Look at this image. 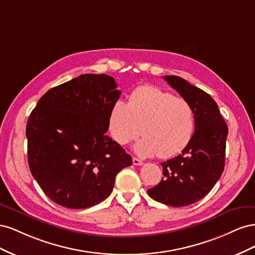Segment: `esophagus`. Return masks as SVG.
Listing matches in <instances>:
<instances>
[{"instance_id":"1","label":"esophagus","mask_w":255,"mask_h":255,"mask_svg":"<svg viewBox=\"0 0 255 255\" xmlns=\"http://www.w3.org/2000/svg\"><path fill=\"white\" fill-rule=\"evenodd\" d=\"M133 164L135 166H141L143 164V161L139 158H137V157H133Z\"/></svg>"}]
</instances>
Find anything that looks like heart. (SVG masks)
Masks as SVG:
<instances>
[{
  "instance_id": "obj_1",
  "label": "heart",
  "mask_w": 255,
  "mask_h": 255,
  "mask_svg": "<svg viewBox=\"0 0 255 255\" xmlns=\"http://www.w3.org/2000/svg\"><path fill=\"white\" fill-rule=\"evenodd\" d=\"M113 139L126 145L141 133L134 150L141 156L169 158L183 151L195 130V114L181 97L154 86L137 88L128 103L116 102L109 116Z\"/></svg>"
}]
</instances>
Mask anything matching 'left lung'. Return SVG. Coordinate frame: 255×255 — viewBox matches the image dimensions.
I'll return each instance as SVG.
<instances>
[{
	"mask_svg": "<svg viewBox=\"0 0 255 255\" xmlns=\"http://www.w3.org/2000/svg\"><path fill=\"white\" fill-rule=\"evenodd\" d=\"M165 81L190 103L195 114V133L181 154L161 163L163 179L148 195L166 205L186 206L205 197L225 169L228 126L215 100L175 75Z\"/></svg>",
	"mask_w": 255,
	"mask_h": 255,
	"instance_id": "obj_1",
	"label": "left lung"
}]
</instances>
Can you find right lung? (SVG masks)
Segmentation results:
<instances>
[{
    "instance_id": "right-lung-1",
    "label": "right lung",
    "mask_w": 255,
    "mask_h": 255,
    "mask_svg": "<svg viewBox=\"0 0 255 255\" xmlns=\"http://www.w3.org/2000/svg\"><path fill=\"white\" fill-rule=\"evenodd\" d=\"M121 91L106 74H82L40 98L26 125L29 170L53 202L95 206L109 197L116 175L133 164L105 133Z\"/></svg>"
}]
</instances>
